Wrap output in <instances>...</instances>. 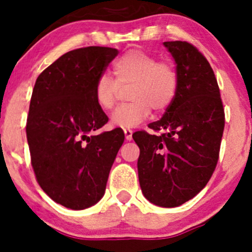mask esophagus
Returning <instances> with one entry per match:
<instances>
[{"mask_svg": "<svg viewBox=\"0 0 252 252\" xmlns=\"http://www.w3.org/2000/svg\"><path fill=\"white\" fill-rule=\"evenodd\" d=\"M124 135H126V139L128 141H130L131 139H133V130L129 128H126L124 129Z\"/></svg>", "mask_w": 252, "mask_h": 252, "instance_id": "esophagus-1", "label": "esophagus"}]
</instances>
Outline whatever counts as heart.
Wrapping results in <instances>:
<instances>
[{"mask_svg": "<svg viewBox=\"0 0 252 252\" xmlns=\"http://www.w3.org/2000/svg\"><path fill=\"white\" fill-rule=\"evenodd\" d=\"M116 80L102 73L94 84V97L103 111L116 106L122 88H129L130 102L119 106L112 114V123L131 128L146 119L151 110L162 112L174 101L179 88V74L169 61L141 50H130L113 63Z\"/></svg>", "mask_w": 252, "mask_h": 252, "instance_id": "b5f03b06", "label": "heart"}]
</instances>
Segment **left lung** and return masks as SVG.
<instances>
[{
  "mask_svg": "<svg viewBox=\"0 0 252 252\" xmlns=\"http://www.w3.org/2000/svg\"><path fill=\"white\" fill-rule=\"evenodd\" d=\"M177 63L179 88L159 121L149 124L158 135L136 131L140 149L139 183L144 196L161 207H177L196 196L220 158L224 108L210 63L194 45L166 41Z\"/></svg>",
  "mask_w": 252,
  "mask_h": 252,
  "instance_id": "8db88e82",
  "label": "left lung"
}]
</instances>
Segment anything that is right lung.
<instances>
[{
  "label": "right lung",
  "instance_id": "add662e5",
  "mask_svg": "<svg viewBox=\"0 0 252 252\" xmlns=\"http://www.w3.org/2000/svg\"><path fill=\"white\" fill-rule=\"evenodd\" d=\"M118 51L89 46L69 51L36 79L27 139L41 189L57 204L84 210L100 201L117 152L121 128L90 134L108 122L94 97V84Z\"/></svg>",
  "mask_w": 252,
  "mask_h": 252
}]
</instances>
